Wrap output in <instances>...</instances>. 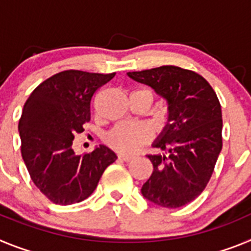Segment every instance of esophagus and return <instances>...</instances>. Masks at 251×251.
I'll return each mask as SVG.
<instances>
[{"instance_id":"1","label":"esophagus","mask_w":251,"mask_h":251,"mask_svg":"<svg viewBox=\"0 0 251 251\" xmlns=\"http://www.w3.org/2000/svg\"><path fill=\"white\" fill-rule=\"evenodd\" d=\"M118 158L121 159V161H124V162H130L133 159V157L126 156V154H118Z\"/></svg>"}]
</instances>
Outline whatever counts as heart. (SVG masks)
<instances>
[{
  "label": "heart",
  "instance_id": "b5f03b06",
  "mask_svg": "<svg viewBox=\"0 0 251 251\" xmlns=\"http://www.w3.org/2000/svg\"><path fill=\"white\" fill-rule=\"evenodd\" d=\"M151 94L150 90H146ZM152 138L151 129L145 124L119 123L106 133L105 143L117 152L132 154Z\"/></svg>",
  "mask_w": 251,
  "mask_h": 251
}]
</instances>
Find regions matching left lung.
<instances>
[{
    "instance_id": "left-lung-1",
    "label": "left lung",
    "mask_w": 251,
    "mask_h": 251,
    "mask_svg": "<svg viewBox=\"0 0 251 251\" xmlns=\"http://www.w3.org/2000/svg\"><path fill=\"white\" fill-rule=\"evenodd\" d=\"M151 86L167 103V123L148 154L153 172L142 195L162 207L176 208L196 199L210 181L223 148V115L216 93L201 75L166 65L127 73Z\"/></svg>"
}]
</instances>
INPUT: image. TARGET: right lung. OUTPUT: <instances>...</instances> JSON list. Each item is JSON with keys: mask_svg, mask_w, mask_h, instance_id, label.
Segmentation results:
<instances>
[{"mask_svg": "<svg viewBox=\"0 0 251 251\" xmlns=\"http://www.w3.org/2000/svg\"><path fill=\"white\" fill-rule=\"evenodd\" d=\"M114 75L65 70L40 84L24 105L19 122L22 158L32 182L54 203L85 200L117 159L104 145L84 156L73 150L74 136L90 121L92 97Z\"/></svg>", "mask_w": 251, "mask_h": 251, "instance_id": "obj_1", "label": "right lung"}]
</instances>
